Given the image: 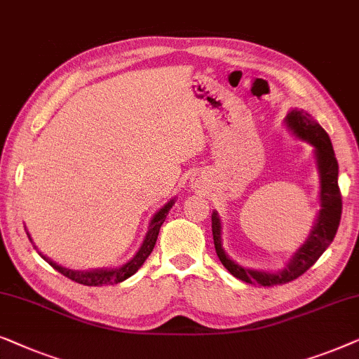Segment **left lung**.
<instances>
[{"label":"left lung","instance_id":"obj_1","mask_svg":"<svg viewBox=\"0 0 359 359\" xmlns=\"http://www.w3.org/2000/svg\"><path fill=\"white\" fill-rule=\"evenodd\" d=\"M285 122L286 127L292 131V135H296L297 138L304 140L314 146L316 163L320 177V211L307 241L296 250V254L287 262L285 269L275 271V273L244 269V266H241L234 260L229 259V255L223 249V241H221L219 215L213 211V215H211V229H213L215 249L221 264L228 269L232 276L245 283H250V285H255V283H259L260 286L285 285V283L296 280L297 276L306 273L319 260V257L324 254L327 247L332 244L341 218V194L340 189H338V163L335 153H333L329 135L311 117V114H307L302 109H292L286 115Z\"/></svg>","mask_w":359,"mask_h":359}]
</instances>
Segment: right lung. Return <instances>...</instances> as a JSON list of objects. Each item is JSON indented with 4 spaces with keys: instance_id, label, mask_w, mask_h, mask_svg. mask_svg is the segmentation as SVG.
<instances>
[{
    "instance_id": "right-lung-1",
    "label": "right lung",
    "mask_w": 359,
    "mask_h": 359,
    "mask_svg": "<svg viewBox=\"0 0 359 359\" xmlns=\"http://www.w3.org/2000/svg\"><path fill=\"white\" fill-rule=\"evenodd\" d=\"M175 203L174 198L168 201L163 208H161L158 213L153 216V219H151L149 223V228L148 232H146V237L143 241V244H141L140 250L136 252L135 257L131 260H128L127 264H123L122 266H117V269H97V270H89V271H79V270H69V269H65L62 265H57L53 260H50L48 257L42 255V259L45 262H48L50 265L53 266L55 270L60 271V273L67 276V278L73 280L79 283V285H84V286H102V285H117V283H122L127 278H130L131 275H135L136 271L141 265L144 264V260L148 259L151 252L154 249V244L156 241H158V234H159V229L161 226H163L165 216H168L169 210L172 208V205ZM29 239H30V234L27 232ZM32 242V239H30Z\"/></svg>"
}]
</instances>
